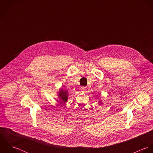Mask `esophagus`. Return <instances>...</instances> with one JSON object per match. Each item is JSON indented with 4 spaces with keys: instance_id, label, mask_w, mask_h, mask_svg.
Here are the masks:
<instances>
[{
    "instance_id": "esophagus-1",
    "label": "esophagus",
    "mask_w": 153,
    "mask_h": 153,
    "mask_svg": "<svg viewBox=\"0 0 153 153\" xmlns=\"http://www.w3.org/2000/svg\"><path fill=\"white\" fill-rule=\"evenodd\" d=\"M86 88H87L85 87H82L81 88V92H84L85 91V90H86Z\"/></svg>"
}]
</instances>
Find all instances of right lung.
Returning <instances> with one entry per match:
<instances>
[{
  "instance_id": "1",
  "label": "right lung",
  "mask_w": 153,
  "mask_h": 153,
  "mask_svg": "<svg viewBox=\"0 0 153 153\" xmlns=\"http://www.w3.org/2000/svg\"><path fill=\"white\" fill-rule=\"evenodd\" d=\"M59 97L60 99V102H62L61 103L65 102L68 99V92L66 91L61 90L59 92Z\"/></svg>"
}]
</instances>
